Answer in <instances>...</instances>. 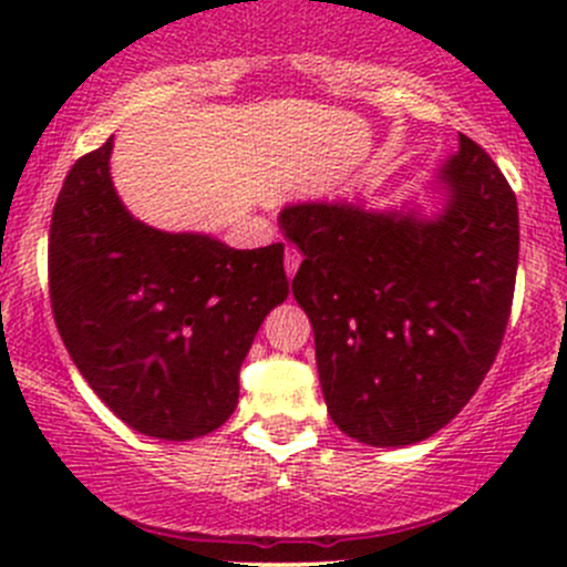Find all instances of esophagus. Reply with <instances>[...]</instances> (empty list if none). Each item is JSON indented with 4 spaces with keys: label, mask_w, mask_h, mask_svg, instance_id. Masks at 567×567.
<instances>
[{
    "label": "esophagus",
    "mask_w": 567,
    "mask_h": 567,
    "mask_svg": "<svg viewBox=\"0 0 567 567\" xmlns=\"http://www.w3.org/2000/svg\"><path fill=\"white\" fill-rule=\"evenodd\" d=\"M299 266H301V251L296 247H285V274L293 279V274L299 271Z\"/></svg>",
    "instance_id": "34e87169"
}]
</instances>
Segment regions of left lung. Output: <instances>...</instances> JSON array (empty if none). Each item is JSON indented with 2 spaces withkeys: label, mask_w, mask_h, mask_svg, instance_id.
Wrapping results in <instances>:
<instances>
[{
  "label": "left lung",
  "mask_w": 567,
  "mask_h": 567,
  "mask_svg": "<svg viewBox=\"0 0 567 567\" xmlns=\"http://www.w3.org/2000/svg\"><path fill=\"white\" fill-rule=\"evenodd\" d=\"M433 221L348 203L290 205L293 296L316 334L326 409L351 439L403 447L442 431L499 353L518 268V203L474 140L442 169Z\"/></svg>",
  "instance_id": "left-lung-1"
}]
</instances>
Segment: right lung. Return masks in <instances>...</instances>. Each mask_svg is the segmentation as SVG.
<instances>
[{
    "instance_id": "obj_1",
    "label": "right lung",
    "mask_w": 567,
    "mask_h": 567,
    "mask_svg": "<svg viewBox=\"0 0 567 567\" xmlns=\"http://www.w3.org/2000/svg\"><path fill=\"white\" fill-rule=\"evenodd\" d=\"M112 136L79 158L49 230L56 331L93 392L134 431L186 442L225 425L268 310L288 296L282 244L230 249L131 219Z\"/></svg>"
}]
</instances>
